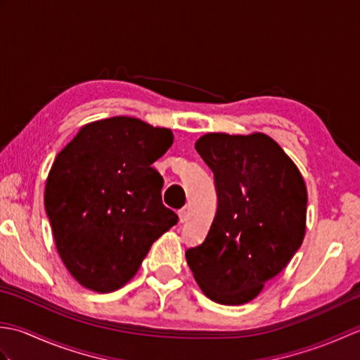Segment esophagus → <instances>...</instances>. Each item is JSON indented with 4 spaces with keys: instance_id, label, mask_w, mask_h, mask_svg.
I'll return each mask as SVG.
<instances>
[{
    "instance_id": "esophagus-1",
    "label": "esophagus",
    "mask_w": 360,
    "mask_h": 360,
    "mask_svg": "<svg viewBox=\"0 0 360 360\" xmlns=\"http://www.w3.org/2000/svg\"><path fill=\"white\" fill-rule=\"evenodd\" d=\"M178 217H179V223H186L187 218H188V210H187V207L181 209V210L178 212Z\"/></svg>"
}]
</instances>
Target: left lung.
Segmentation results:
<instances>
[{"instance_id":"left-lung-1","label":"left lung","mask_w":360,"mask_h":360,"mask_svg":"<svg viewBox=\"0 0 360 360\" xmlns=\"http://www.w3.org/2000/svg\"><path fill=\"white\" fill-rule=\"evenodd\" d=\"M195 148L215 176L218 209L204 243L187 249V264L210 300L248 303L302 246L307 184L263 133H209Z\"/></svg>"}]
</instances>
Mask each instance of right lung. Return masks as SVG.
I'll list each match as a JSON object with an SVG mask.
<instances>
[{
  "label": "right lung",
  "instance_id": "add662e5",
  "mask_svg": "<svg viewBox=\"0 0 360 360\" xmlns=\"http://www.w3.org/2000/svg\"><path fill=\"white\" fill-rule=\"evenodd\" d=\"M172 143V129L116 116L83 125L57 155L44 207L58 255L82 286L117 290L178 223L162 204V176L151 167Z\"/></svg>",
  "mask_w": 360,
  "mask_h": 360
}]
</instances>
